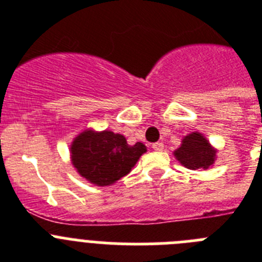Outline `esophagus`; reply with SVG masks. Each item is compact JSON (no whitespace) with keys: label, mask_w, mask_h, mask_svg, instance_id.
Instances as JSON below:
<instances>
[{"label":"esophagus","mask_w":262,"mask_h":262,"mask_svg":"<svg viewBox=\"0 0 262 262\" xmlns=\"http://www.w3.org/2000/svg\"><path fill=\"white\" fill-rule=\"evenodd\" d=\"M152 148H154L155 151H163V149H164V143H161V142L154 143V144H152Z\"/></svg>","instance_id":"1"}]
</instances>
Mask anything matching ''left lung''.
Returning a JSON list of instances; mask_svg holds the SVG:
<instances>
[{
    "mask_svg": "<svg viewBox=\"0 0 262 262\" xmlns=\"http://www.w3.org/2000/svg\"><path fill=\"white\" fill-rule=\"evenodd\" d=\"M174 156L189 169H207L214 164L215 149L201 134L193 133L182 140V145Z\"/></svg>",
    "mask_w": 262,
    "mask_h": 262,
    "instance_id": "obj_1",
    "label": "left lung"
}]
</instances>
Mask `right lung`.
<instances>
[{
  "label": "right lung",
  "instance_id": "add662e5",
  "mask_svg": "<svg viewBox=\"0 0 262 262\" xmlns=\"http://www.w3.org/2000/svg\"><path fill=\"white\" fill-rule=\"evenodd\" d=\"M147 148L143 143L127 144L123 135L86 129L71 145L72 163L84 178L98 186L114 184L128 174Z\"/></svg>",
  "mask_w": 262,
  "mask_h": 262
}]
</instances>
